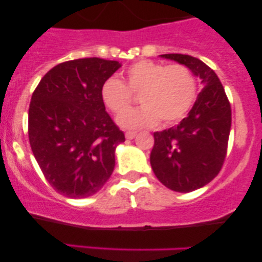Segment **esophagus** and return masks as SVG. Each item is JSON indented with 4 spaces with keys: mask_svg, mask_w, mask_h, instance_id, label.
<instances>
[{
    "mask_svg": "<svg viewBox=\"0 0 262 262\" xmlns=\"http://www.w3.org/2000/svg\"><path fill=\"white\" fill-rule=\"evenodd\" d=\"M135 135H137V132H127L125 133V138L127 139H133V138H135Z\"/></svg>",
    "mask_w": 262,
    "mask_h": 262,
    "instance_id": "1",
    "label": "esophagus"
}]
</instances>
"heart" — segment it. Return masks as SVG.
<instances>
[{
	"instance_id": "1",
	"label": "heart",
	"mask_w": 262,
	"mask_h": 262,
	"mask_svg": "<svg viewBox=\"0 0 262 262\" xmlns=\"http://www.w3.org/2000/svg\"><path fill=\"white\" fill-rule=\"evenodd\" d=\"M197 89L196 75L188 66L140 60L124 71L123 82L110 77L102 83L101 100L111 112L121 114L133 104V95L140 96L143 107L118 118L123 128H149L159 121L171 125L189 112Z\"/></svg>"
}]
</instances>
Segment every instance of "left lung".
Listing matches in <instances>:
<instances>
[{
  "label": "left lung",
  "instance_id": "8db88e82",
  "mask_svg": "<svg viewBox=\"0 0 262 262\" xmlns=\"http://www.w3.org/2000/svg\"><path fill=\"white\" fill-rule=\"evenodd\" d=\"M162 58L188 66L203 83L188 116L176 127L154 133L150 164L159 181L176 192H192L218 175L227 158L231 125L230 102L217 74L185 54Z\"/></svg>",
  "mask_w": 262,
  "mask_h": 262
}]
</instances>
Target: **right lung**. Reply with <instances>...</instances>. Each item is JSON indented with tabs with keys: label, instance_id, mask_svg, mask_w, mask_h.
<instances>
[{
	"label": "right lung",
	"instance_id": "1",
	"mask_svg": "<svg viewBox=\"0 0 262 262\" xmlns=\"http://www.w3.org/2000/svg\"><path fill=\"white\" fill-rule=\"evenodd\" d=\"M119 68L113 60H70L48 71L33 92L29 143L44 177L62 196H92L112 175L114 150L125 137L106 112L101 86Z\"/></svg>",
	"mask_w": 262,
	"mask_h": 262
}]
</instances>
